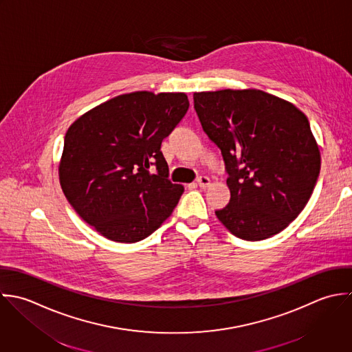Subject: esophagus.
<instances>
[{
	"instance_id": "1",
	"label": "esophagus",
	"mask_w": 352,
	"mask_h": 352,
	"mask_svg": "<svg viewBox=\"0 0 352 352\" xmlns=\"http://www.w3.org/2000/svg\"><path fill=\"white\" fill-rule=\"evenodd\" d=\"M197 183H198V186H199L201 188H206V187L210 186V179H209L208 176H201Z\"/></svg>"
}]
</instances>
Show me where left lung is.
I'll return each mask as SVG.
<instances>
[{
	"instance_id": "obj_1",
	"label": "left lung",
	"mask_w": 352,
	"mask_h": 352,
	"mask_svg": "<svg viewBox=\"0 0 352 352\" xmlns=\"http://www.w3.org/2000/svg\"><path fill=\"white\" fill-rule=\"evenodd\" d=\"M194 108L228 173L231 199L217 219L251 241L285 230L307 205L321 169L306 115L255 89L194 93Z\"/></svg>"
}]
</instances>
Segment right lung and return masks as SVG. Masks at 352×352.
Wrapping results in <instances>:
<instances>
[{
  "label": "right lung",
  "mask_w": 352,
  "mask_h": 352,
  "mask_svg": "<svg viewBox=\"0 0 352 352\" xmlns=\"http://www.w3.org/2000/svg\"><path fill=\"white\" fill-rule=\"evenodd\" d=\"M184 93L118 96L75 120L58 165L63 192L97 232L135 243L172 214L184 187L168 179L161 143L188 111ZM154 164L157 174L149 172Z\"/></svg>",
  "instance_id": "obj_1"
}]
</instances>
